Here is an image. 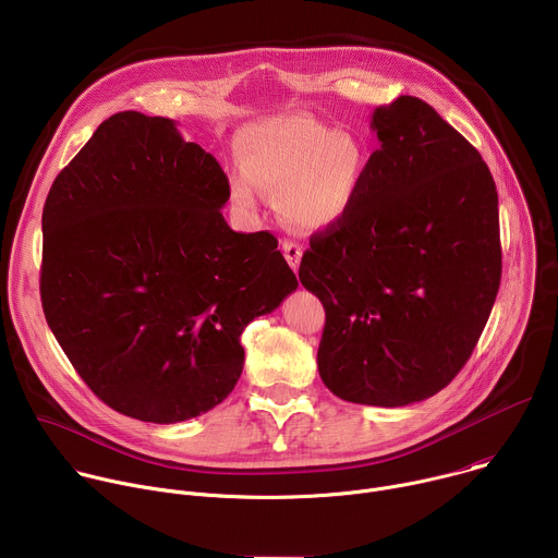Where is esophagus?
<instances>
[{
  "instance_id": "1",
  "label": "esophagus",
  "mask_w": 558,
  "mask_h": 558,
  "mask_svg": "<svg viewBox=\"0 0 558 558\" xmlns=\"http://www.w3.org/2000/svg\"><path fill=\"white\" fill-rule=\"evenodd\" d=\"M282 254H284L287 263L291 265V269L295 271L298 265H300V258H302V247L298 243H293V241H284L282 243Z\"/></svg>"
}]
</instances>
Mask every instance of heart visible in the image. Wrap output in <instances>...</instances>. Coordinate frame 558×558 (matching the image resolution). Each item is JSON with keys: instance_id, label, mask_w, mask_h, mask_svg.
I'll return each mask as SVG.
<instances>
[{"instance_id": "heart-1", "label": "heart", "mask_w": 558, "mask_h": 558, "mask_svg": "<svg viewBox=\"0 0 558 558\" xmlns=\"http://www.w3.org/2000/svg\"><path fill=\"white\" fill-rule=\"evenodd\" d=\"M243 172L229 177L231 198L256 207L258 187L280 192L284 218L300 229L333 227L351 209L366 170L362 143L304 114H276L238 134Z\"/></svg>"}]
</instances>
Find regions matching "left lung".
Returning <instances> with one entry per match:
<instances>
[{
    "instance_id": "obj_1",
    "label": "left lung",
    "mask_w": 558,
    "mask_h": 558,
    "mask_svg": "<svg viewBox=\"0 0 558 558\" xmlns=\"http://www.w3.org/2000/svg\"><path fill=\"white\" fill-rule=\"evenodd\" d=\"M371 130L357 196L311 235L298 276L327 311V388L395 409L448 386L480 342L501 282L499 196L482 154L422 99L375 108Z\"/></svg>"
}]
</instances>
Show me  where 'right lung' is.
<instances>
[{"label": "right lung", "instance_id": "right-lung-1", "mask_svg": "<svg viewBox=\"0 0 558 558\" xmlns=\"http://www.w3.org/2000/svg\"><path fill=\"white\" fill-rule=\"evenodd\" d=\"M229 181L172 119H106L41 216V306L74 371L121 415L198 417L243 373L241 336L298 289L269 231L222 218Z\"/></svg>", "mask_w": 558, "mask_h": 558}]
</instances>
